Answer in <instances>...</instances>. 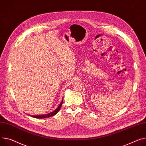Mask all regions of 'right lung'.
<instances>
[{"instance_id": "right-lung-1", "label": "right lung", "mask_w": 146, "mask_h": 146, "mask_svg": "<svg viewBox=\"0 0 146 146\" xmlns=\"http://www.w3.org/2000/svg\"><path fill=\"white\" fill-rule=\"evenodd\" d=\"M63 100L60 103V104L59 106V107L56 109V110H55L54 111L50 113H48V114H47L46 115H32V117H35V118H37V119H44V118H47V117H51V116H53L54 115H55L56 114H57L58 113V111H59V110L61 108V106H62V104L63 103Z\"/></svg>"}]
</instances>
